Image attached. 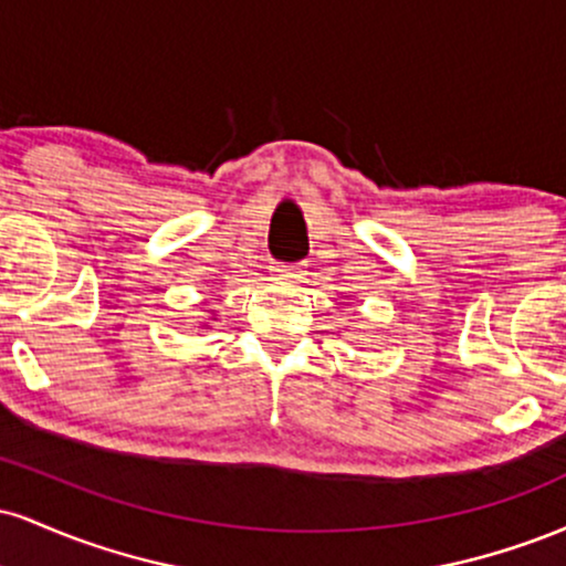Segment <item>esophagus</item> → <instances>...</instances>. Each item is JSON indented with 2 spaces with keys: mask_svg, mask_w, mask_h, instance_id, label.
Instances as JSON below:
<instances>
[{
  "mask_svg": "<svg viewBox=\"0 0 566 566\" xmlns=\"http://www.w3.org/2000/svg\"><path fill=\"white\" fill-rule=\"evenodd\" d=\"M271 276H274L276 282H301L303 271H301V265L274 263V265H271Z\"/></svg>",
  "mask_w": 566,
  "mask_h": 566,
  "instance_id": "1",
  "label": "esophagus"
}]
</instances>
